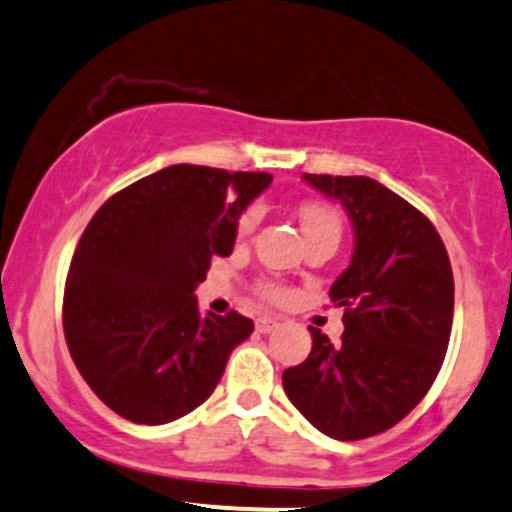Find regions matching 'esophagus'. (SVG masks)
Segmentation results:
<instances>
[{"label": "esophagus", "instance_id": "1", "mask_svg": "<svg viewBox=\"0 0 512 512\" xmlns=\"http://www.w3.org/2000/svg\"><path fill=\"white\" fill-rule=\"evenodd\" d=\"M274 328H279L277 319H270V316H262V319H257V331L260 333H272Z\"/></svg>", "mask_w": 512, "mask_h": 512}]
</instances>
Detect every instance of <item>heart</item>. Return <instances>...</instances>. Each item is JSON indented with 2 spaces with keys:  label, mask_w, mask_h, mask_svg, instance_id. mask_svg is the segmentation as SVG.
Here are the masks:
<instances>
[{
  "label": "heart",
  "mask_w": 512,
  "mask_h": 512,
  "mask_svg": "<svg viewBox=\"0 0 512 512\" xmlns=\"http://www.w3.org/2000/svg\"><path fill=\"white\" fill-rule=\"evenodd\" d=\"M257 223H260V208L257 206L247 208V211L238 218V225H235L238 238H247V235L257 228ZM299 223H301V230H304V235H314V233L341 235V215L328 206H314V203H311V206H304L299 211ZM262 294L274 301L284 299L282 289L272 287V284L262 287Z\"/></svg>",
  "instance_id": "1"
}]
</instances>
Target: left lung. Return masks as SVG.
Wrapping results in <instances>:
<instances>
[{"label":"left lung","mask_w":512,"mask_h":512,"mask_svg":"<svg viewBox=\"0 0 512 512\" xmlns=\"http://www.w3.org/2000/svg\"><path fill=\"white\" fill-rule=\"evenodd\" d=\"M301 179L341 201L355 245L328 292L343 306L341 341L309 326V358L282 385L326 437L368 439L405 419L437 378L454 319L451 262L427 215L375 179Z\"/></svg>","instance_id":"1"}]
</instances>
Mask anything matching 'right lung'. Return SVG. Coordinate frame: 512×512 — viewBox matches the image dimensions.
Segmentation results:
<instances>
[{
	"instance_id": "add662e5",
	"label": "right lung",
	"mask_w": 512,
	"mask_h": 512,
	"mask_svg": "<svg viewBox=\"0 0 512 512\" xmlns=\"http://www.w3.org/2000/svg\"><path fill=\"white\" fill-rule=\"evenodd\" d=\"M270 174L174 164L134 181L85 228L66 279L63 331L90 390L134 424H166L211 397L250 319L193 297Z\"/></svg>"
}]
</instances>
